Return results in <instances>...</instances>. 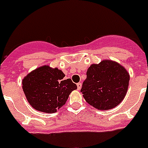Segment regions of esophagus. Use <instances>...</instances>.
I'll use <instances>...</instances> for the list:
<instances>
[{"label":"esophagus","instance_id":"esophagus-1","mask_svg":"<svg viewBox=\"0 0 148 148\" xmlns=\"http://www.w3.org/2000/svg\"><path fill=\"white\" fill-rule=\"evenodd\" d=\"M81 86H82V85H81V83L77 84V89H78V90H80L81 89Z\"/></svg>","mask_w":148,"mask_h":148}]
</instances>
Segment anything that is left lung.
<instances>
[{
    "label": "left lung",
    "mask_w": 148,
    "mask_h": 148,
    "mask_svg": "<svg viewBox=\"0 0 148 148\" xmlns=\"http://www.w3.org/2000/svg\"><path fill=\"white\" fill-rule=\"evenodd\" d=\"M129 80V73L123 66L109 59L102 60L88 68L81 92L85 101L96 109L108 110L123 101Z\"/></svg>",
    "instance_id": "1"
}]
</instances>
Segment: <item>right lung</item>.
<instances>
[{"mask_svg":"<svg viewBox=\"0 0 148 148\" xmlns=\"http://www.w3.org/2000/svg\"><path fill=\"white\" fill-rule=\"evenodd\" d=\"M57 67L44 65L23 79V89L28 103L36 111L54 113L63 106L77 86Z\"/></svg>","mask_w":148,"mask_h":148,"instance_id":"1","label":"right lung"}]
</instances>
